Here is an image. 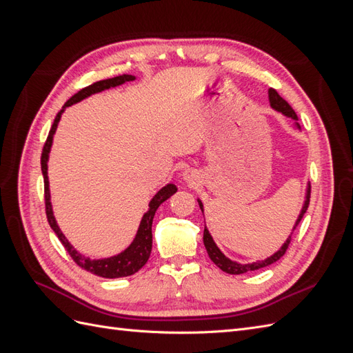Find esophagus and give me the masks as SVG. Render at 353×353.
<instances>
[{"label": "esophagus", "mask_w": 353, "mask_h": 353, "mask_svg": "<svg viewBox=\"0 0 353 353\" xmlns=\"http://www.w3.org/2000/svg\"><path fill=\"white\" fill-rule=\"evenodd\" d=\"M183 178H184L185 183H194V179H197L196 170H193V169H185L184 172H183Z\"/></svg>", "instance_id": "34e87169"}]
</instances>
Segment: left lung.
I'll use <instances>...</instances> for the list:
<instances>
[{"label":"left lung","mask_w":353,"mask_h":353,"mask_svg":"<svg viewBox=\"0 0 353 353\" xmlns=\"http://www.w3.org/2000/svg\"><path fill=\"white\" fill-rule=\"evenodd\" d=\"M268 100H270L271 109H274L275 112L281 113L283 116L287 117V119H290V121L293 122V125H294V128H296L297 131H302V130H301V125H299L297 114H296L294 110L290 108V104H288L284 99H281L280 94L276 92L274 88H270V90H268ZM309 197H311V184L307 183L303 206H302V210H301V213H299V216H297V219H296V222H294L293 231L296 230V227L299 225V222L302 221V218H303V215H305V212L307 210ZM197 203H199L201 213H203V215H205V209H203V201H201L200 197H197ZM293 231H292V234H293ZM292 234L287 237V240L283 243L281 248H280L279 250H276L274 254L268 256V258H266V259L256 261V262H252V263H240V262H237V261L230 259L228 256L223 254V252L216 245L215 240H213L212 234L209 232V230L206 228V225H205V231H203V243H205V248H206V250H208V254H209L210 261H212L213 263H215L219 270H222L223 272H227V274L237 275V274H244V272H249V271H256V270L265 268V266H268V265H271V263L279 261V259L281 258V256L285 253V250H287V248H288V244H290Z\"/></svg>","instance_id":"left-lung-1"}]
</instances>
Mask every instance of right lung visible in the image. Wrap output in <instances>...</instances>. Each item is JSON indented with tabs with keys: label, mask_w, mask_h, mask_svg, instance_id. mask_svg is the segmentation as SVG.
<instances>
[{
	"label": "right lung",
	"mask_w": 353,
	"mask_h": 353,
	"mask_svg": "<svg viewBox=\"0 0 353 353\" xmlns=\"http://www.w3.org/2000/svg\"><path fill=\"white\" fill-rule=\"evenodd\" d=\"M135 79H137V77H134V74L126 73V74H121V77H116L112 79L94 82L90 85V87H85L83 90L74 94L73 97L69 99L66 101V104L61 108V110L57 113L54 122H52L47 141H46L44 150H42V156H41V170H42V176H44V190H46V210H47V219H48L51 230L56 232V236L59 237L61 244L65 245V249L69 252L72 259L77 262L82 270L99 275V276H103V279H122V276H130V275L140 271L147 263L148 258H150L152 245H153L152 223H153L154 213L163 201H166L170 196L176 193L178 188L174 183H169L160 188L157 193L152 197V200L148 201V209H147V212H144V215L140 221V225H138L135 237L126 249H123L122 252L116 253L113 256H109V258L92 259V258H90V256H85L79 250L74 249L59 227V223L54 216V210H52V203H51L50 181H48V160H50V153H51V147H52V138H54V134L57 131L61 114L65 113V110L68 108H70V105L77 104L85 99L91 97V95H94V94H99V92H103V91L110 90V88L121 87V85H123L125 82L135 81Z\"/></svg>",
	"instance_id": "1"
}]
</instances>
